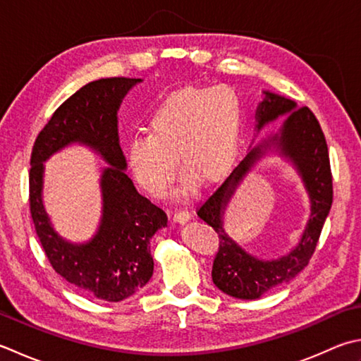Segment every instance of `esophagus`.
<instances>
[{
    "label": "esophagus",
    "instance_id": "1",
    "mask_svg": "<svg viewBox=\"0 0 361 361\" xmlns=\"http://www.w3.org/2000/svg\"><path fill=\"white\" fill-rule=\"evenodd\" d=\"M190 219V213L188 209H178V211H175V214H173V221L176 222V224H186L188 221Z\"/></svg>",
    "mask_w": 361,
    "mask_h": 361
}]
</instances>
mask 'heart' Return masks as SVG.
<instances>
[{"label":"heart","instance_id":"1","mask_svg":"<svg viewBox=\"0 0 361 361\" xmlns=\"http://www.w3.org/2000/svg\"><path fill=\"white\" fill-rule=\"evenodd\" d=\"M148 126L150 133L134 134L125 153L139 185L161 197L175 178V156L186 189L222 178L236 154L241 104L227 86L185 87L158 106Z\"/></svg>","mask_w":361,"mask_h":361}]
</instances>
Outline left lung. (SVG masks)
Listing matches in <instances>:
<instances>
[{"mask_svg":"<svg viewBox=\"0 0 361 361\" xmlns=\"http://www.w3.org/2000/svg\"><path fill=\"white\" fill-rule=\"evenodd\" d=\"M263 95L255 114L257 134L279 117H286L283 123L277 133L250 148L228 178L197 211V216L213 227L219 236V252L211 272L214 285L231 298L244 300L259 299L272 289L289 283L308 264L334 199L327 142L313 112L271 90H263ZM269 154H277L293 166L310 202V217L298 244L274 260L252 256L224 230V211L235 189L252 167Z\"/></svg>","mask_w":361,"mask_h":361,"instance_id":"8db88e82","label":"left lung"}]
</instances>
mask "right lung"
<instances>
[{
	"label": "right lung",
	"instance_id": "right-lung-1",
	"mask_svg": "<svg viewBox=\"0 0 361 361\" xmlns=\"http://www.w3.org/2000/svg\"><path fill=\"white\" fill-rule=\"evenodd\" d=\"M139 82L140 78L120 76L82 86L48 120L31 154V216L49 263L68 283L106 302L123 300L148 283L154 266L150 239L167 227L164 211L140 195L126 175L120 148L117 112ZM70 145L87 146L109 164L101 174V224L84 243L62 238L43 204L44 162Z\"/></svg>",
	"mask_w": 361,
	"mask_h": 361
}]
</instances>
